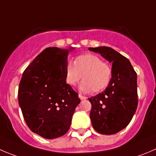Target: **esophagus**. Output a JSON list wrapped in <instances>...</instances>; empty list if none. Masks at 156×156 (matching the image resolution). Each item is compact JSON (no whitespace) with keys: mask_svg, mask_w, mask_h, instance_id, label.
Instances as JSON below:
<instances>
[{"mask_svg":"<svg viewBox=\"0 0 156 156\" xmlns=\"http://www.w3.org/2000/svg\"><path fill=\"white\" fill-rule=\"evenodd\" d=\"M79 98L81 99V100H83V99H87V97H86V96H82V95H81V94H79Z\"/></svg>","mask_w":156,"mask_h":156,"instance_id":"obj_1","label":"esophagus"}]
</instances>
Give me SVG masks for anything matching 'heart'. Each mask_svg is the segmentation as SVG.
Instances as JSON below:
<instances>
[{"label": "heart", "instance_id": "heart-1", "mask_svg": "<svg viewBox=\"0 0 156 156\" xmlns=\"http://www.w3.org/2000/svg\"><path fill=\"white\" fill-rule=\"evenodd\" d=\"M65 80L73 87L82 78L80 90L84 93L103 91L109 86L112 76L110 65L104 63L100 57L94 54H83L77 57L65 66Z\"/></svg>", "mask_w": 156, "mask_h": 156}]
</instances>
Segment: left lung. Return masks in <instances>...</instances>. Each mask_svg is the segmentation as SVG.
<instances>
[{
  "instance_id": "obj_1",
  "label": "left lung",
  "mask_w": 156,
  "mask_h": 156,
  "mask_svg": "<svg viewBox=\"0 0 156 156\" xmlns=\"http://www.w3.org/2000/svg\"><path fill=\"white\" fill-rule=\"evenodd\" d=\"M89 50L112 63L109 86L101 93L89 98L92 125L99 133L115 134L129 125L137 109V74L129 60L111 47Z\"/></svg>"
}]
</instances>
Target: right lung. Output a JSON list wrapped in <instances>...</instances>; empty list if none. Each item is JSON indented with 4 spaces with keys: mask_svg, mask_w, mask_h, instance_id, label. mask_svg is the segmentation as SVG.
Masks as SVG:
<instances>
[{
    "mask_svg": "<svg viewBox=\"0 0 156 156\" xmlns=\"http://www.w3.org/2000/svg\"><path fill=\"white\" fill-rule=\"evenodd\" d=\"M73 47H48L23 73L18 102L27 125L33 133L52 139L66 134L76 107L78 94L65 80L68 53Z\"/></svg>",
    "mask_w": 156,
    "mask_h": 156,
    "instance_id": "add662e5",
    "label": "right lung"
}]
</instances>
